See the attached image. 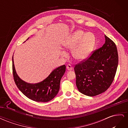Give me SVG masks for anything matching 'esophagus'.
Instances as JSON below:
<instances>
[{
	"label": "esophagus",
	"instance_id": "obj_1",
	"mask_svg": "<svg viewBox=\"0 0 128 128\" xmlns=\"http://www.w3.org/2000/svg\"><path fill=\"white\" fill-rule=\"evenodd\" d=\"M67 70H72V66L70 65V64H68L67 66Z\"/></svg>",
	"mask_w": 128,
	"mask_h": 128
}]
</instances>
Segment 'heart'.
<instances>
[{"label": "heart", "mask_w": 128, "mask_h": 128, "mask_svg": "<svg viewBox=\"0 0 128 128\" xmlns=\"http://www.w3.org/2000/svg\"><path fill=\"white\" fill-rule=\"evenodd\" d=\"M96 44V37L92 32L86 33L82 30H77L70 34L63 42L64 48L72 50V55L77 61H84L90 56ZM61 56L66 53L62 51Z\"/></svg>", "instance_id": "b5f03b06"}]
</instances>
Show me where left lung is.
<instances>
[{
  "instance_id": "left-lung-1",
  "label": "left lung",
  "mask_w": 128,
  "mask_h": 128,
  "mask_svg": "<svg viewBox=\"0 0 128 128\" xmlns=\"http://www.w3.org/2000/svg\"><path fill=\"white\" fill-rule=\"evenodd\" d=\"M104 37L102 47L74 68L77 88L84 95L94 96L102 94L114 80L118 66V50L110 38Z\"/></svg>"
}]
</instances>
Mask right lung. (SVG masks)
<instances>
[{
    "mask_svg": "<svg viewBox=\"0 0 128 128\" xmlns=\"http://www.w3.org/2000/svg\"><path fill=\"white\" fill-rule=\"evenodd\" d=\"M29 38L26 40H28ZM13 72L17 87L26 97L37 102H48L57 95L60 89V80L66 71V66L56 68L46 78L38 83H27L20 78L15 70L13 56Z\"/></svg>",
    "mask_w": 128,
    "mask_h": 128,
    "instance_id": "right-lung-1",
    "label": "right lung"
}]
</instances>
